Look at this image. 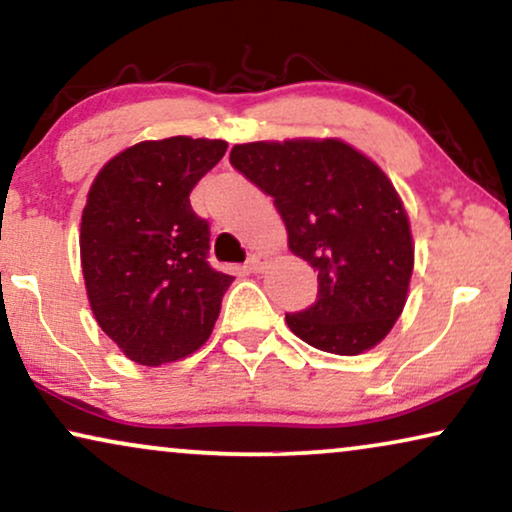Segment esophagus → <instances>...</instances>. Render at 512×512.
<instances>
[{"label": "esophagus", "mask_w": 512, "mask_h": 512, "mask_svg": "<svg viewBox=\"0 0 512 512\" xmlns=\"http://www.w3.org/2000/svg\"><path fill=\"white\" fill-rule=\"evenodd\" d=\"M264 264H267V255H262V252H255V255L248 257V269L252 274H260L264 269Z\"/></svg>", "instance_id": "esophagus-1"}]
</instances>
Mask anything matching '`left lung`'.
<instances>
[{
  "instance_id": "obj_1",
  "label": "left lung",
  "mask_w": 512,
  "mask_h": 512,
  "mask_svg": "<svg viewBox=\"0 0 512 512\" xmlns=\"http://www.w3.org/2000/svg\"><path fill=\"white\" fill-rule=\"evenodd\" d=\"M231 166L274 199L288 248L318 271V299L285 323L313 349L358 356L405 309L414 269L410 217L370 156L337 138L234 145Z\"/></svg>"
}]
</instances>
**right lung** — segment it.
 Wrapping results in <instances>:
<instances>
[{"label":"right lung","instance_id":"obj_1","mask_svg":"<svg viewBox=\"0 0 512 512\" xmlns=\"http://www.w3.org/2000/svg\"><path fill=\"white\" fill-rule=\"evenodd\" d=\"M224 152V140H145L109 159L88 189L79 234L88 304L133 363L187 358L220 316L234 276L208 264L210 229L189 194Z\"/></svg>","mask_w":512,"mask_h":512}]
</instances>
